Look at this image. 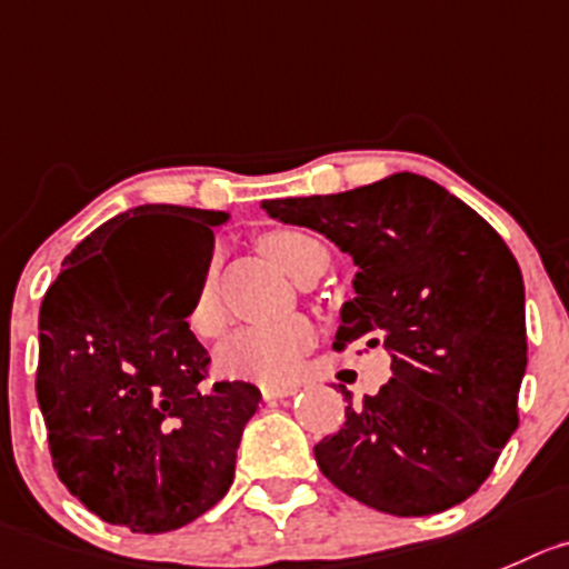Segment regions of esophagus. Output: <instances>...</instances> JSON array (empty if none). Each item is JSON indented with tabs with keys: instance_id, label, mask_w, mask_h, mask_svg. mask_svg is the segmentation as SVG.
Wrapping results in <instances>:
<instances>
[{
	"instance_id": "esophagus-1",
	"label": "esophagus",
	"mask_w": 569,
	"mask_h": 569,
	"mask_svg": "<svg viewBox=\"0 0 569 569\" xmlns=\"http://www.w3.org/2000/svg\"><path fill=\"white\" fill-rule=\"evenodd\" d=\"M293 386H262V399L264 402H276V399H288L293 397Z\"/></svg>"
}]
</instances>
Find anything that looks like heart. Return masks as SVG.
Wrapping results in <instances>:
<instances>
[{
  "label": "heart",
  "mask_w": 569,
  "mask_h": 569,
  "mask_svg": "<svg viewBox=\"0 0 569 569\" xmlns=\"http://www.w3.org/2000/svg\"><path fill=\"white\" fill-rule=\"evenodd\" d=\"M262 251L296 281L312 270H327L329 251L318 237L301 229H270L262 234ZM218 253H212L200 273L187 323L198 338H214L226 323V312L218 299ZM316 332L305 318H284L276 323L240 327L218 346V369L237 380H257L268 386H284L299 375V366L310 351Z\"/></svg>",
  "instance_id": "obj_1"
}]
</instances>
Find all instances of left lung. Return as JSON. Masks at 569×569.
Masks as SVG:
<instances>
[{
    "label": "left lung",
    "mask_w": 569,
    "mask_h": 569,
    "mask_svg": "<svg viewBox=\"0 0 569 569\" xmlns=\"http://www.w3.org/2000/svg\"><path fill=\"white\" fill-rule=\"evenodd\" d=\"M357 264L335 349L391 355V380L316 443L323 478L393 517L447 511L480 489L517 430L528 362L525 284L502 237L436 181L393 172L338 194L262 200Z\"/></svg>",
    "instance_id": "1"
}]
</instances>
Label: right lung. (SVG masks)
Returning a JSON list of instances; mask_svg holds the SVG:
<instances>
[{"label": "right lung", "mask_w": 569, "mask_h": 569, "mask_svg": "<svg viewBox=\"0 0 569 569\" xmlns=\"http://www.w3.org/2000/svg\"><path fill=\"white\" fill-rule=\"evenodd\" d=\"M226 212L148 203L91 231L38 312V408L52 467L91 513L133 533H164L207 513L234 480L237 447L262 399L251 382L209 386V351L187 323ZM179 240L137 247V224Z\"/></svg>", "instance_id": "1"}]
</instances>
